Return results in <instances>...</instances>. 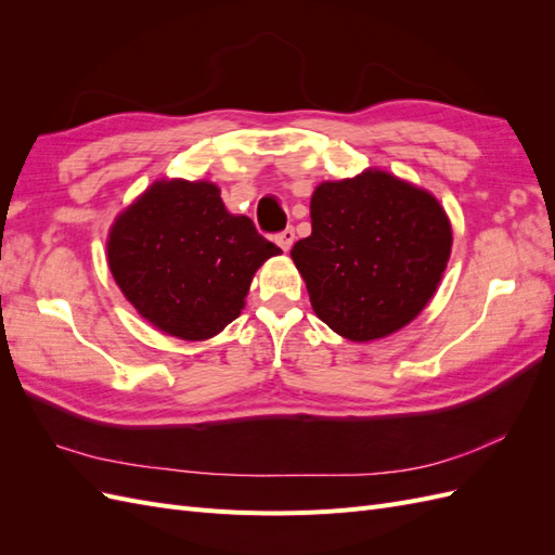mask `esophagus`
Listing matches in <instances>:
<instances>
[{"instance_id":"1","label":"esophagus","mask_w":555,"mask_h":555,"mask_svg":"<svg viewBox=\"0 0 555 555\" xmlns=\"http://www.w3.org/2000/svg\"><path fill=\"white\" fill-rule=\"evenodd\" d=\"M294 238H296L294 229H284L282 233H278V236H275V243H278L284 251H289L292 245H294Z\"/></svg>"}]
</instances>
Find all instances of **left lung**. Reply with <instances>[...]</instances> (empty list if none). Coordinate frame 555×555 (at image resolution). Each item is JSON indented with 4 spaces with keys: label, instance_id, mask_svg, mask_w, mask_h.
<instances>
[{
    "label": "left lung",
    "instance_id": "8db88e82",
    "mask_svg": "<svg viewBox=\"0 0 555 555\" xmlns=\"http://www.w3.org/2000/svg\"><path fill=\"white\" fill-rule=\"evenodd\" d=\"M312 233L292 247L314 314L351 343L379 340L422 314L451 255V222L428 190L389 171L317 184Z\"/></svg>",
    "mask_w": 555,
    "mask_h": 555
}]
</instances>
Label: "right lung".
Segmentation results:
<instances>
[{
	"instance_id": "obj_1",
	"label": "right lung",
	"mask_w": 555,
	"mask_h": 555,
	"mask_svg": "<svg viewBox=\"0 0 555 555\" xmlns=\"http://www.w3.org/2000/svg\"><path fill=\"white\" fill-rule=\"evenodd\" d=\"M282 249L227 210L208 180H155L111 224L108 268L137 312L166 335L201 343L245 308L255 273Z\"/></svg>"
}]
</instances>
